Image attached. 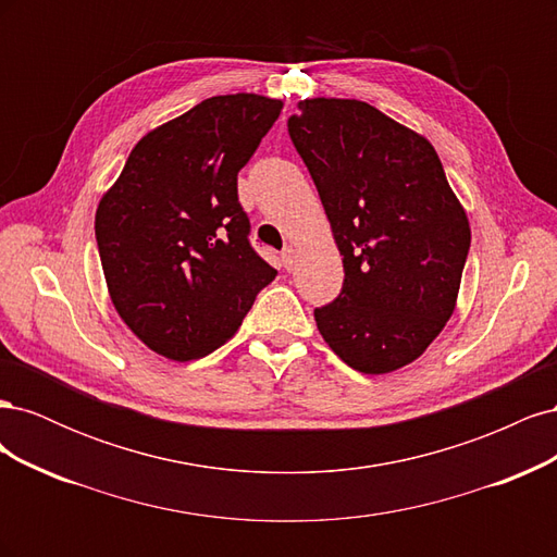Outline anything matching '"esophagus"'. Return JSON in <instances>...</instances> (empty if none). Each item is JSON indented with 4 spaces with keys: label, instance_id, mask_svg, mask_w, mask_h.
<instances>
[{
    "label": "esophagus",
    "instance_id": "1",
    "mask_svg": "<svg viewBox=\"0 0 557 557\" xmlns=\"http://www.w3.org/2000/svg\"><path fill=\"white\" fill-rule=\"evenodd\" d=\"M295 248L293 246H285L283 250H281V262H283V267L285 269H288V272H290V269L295 267Z\"/></svg>",
    "mask_w": 557,
    "mask_h": 557
}]
</instances>
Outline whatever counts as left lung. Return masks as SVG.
<instances>
[{
    "mask_svg": "<svg viewBox=\"0 0 557 557\" xmlns=\"http://www.w3.org/2000/svg\"><path fill=\"white\" fill-rule=\"evenodd\" d=\"M344 256V285L313 311L362 374L413 362L453 313L471 244L467 213L428 139L358 99H305L288 117Z\"/></svg>",
    "mask_w": 557,
    "mask_h": 557,
    "instance_id": "obj_1",
    "label": "left lung"
}]
</instances>
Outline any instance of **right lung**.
I'll list each match as a JSON object with an SVG mask.
<instances>
[{
    "label": "right lung",
    "instance_id": "right-lung-1",
    "mask_svg": "<svg viewBox=\"0 0 557 557\" xmlns=\"http://www.w3.org/2000/svg\"><path fill=\"white\" fill-rule=\"evenodd\" d=\"M283 104L221 95L148 132L102 197L95 239L115 311L160 356H209L276 278L250 246L237 176Z\"/></svg>",
    "mask_w": 557,
    "mask_h": 557
}]
</instances>
